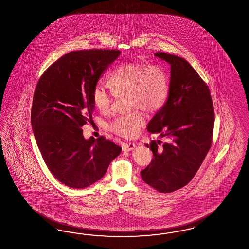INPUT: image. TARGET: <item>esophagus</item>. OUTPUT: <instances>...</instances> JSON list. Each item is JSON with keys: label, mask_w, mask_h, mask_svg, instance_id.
Segmentation results:
<instances>
[{"label": "esophagus", "mask_w": 249, "mask_h": 249, "mask_svg": "<svg viewBox=\"0 0 249 249\" xmlns=\"http://www.w3.org/2000/svg\"><path fill=\"white\" fill-rule=\"evenodd\" d=\"M135 147H136V145L130 142V143H127V144H124L122 146V150L123 151H131V150H133Z\"/></svg>", "instance_id": "esophagus-1"}]
</instances>
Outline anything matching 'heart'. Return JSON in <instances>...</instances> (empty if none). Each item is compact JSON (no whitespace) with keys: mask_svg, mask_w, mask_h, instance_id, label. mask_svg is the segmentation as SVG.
Segmentation results:
<instances>
[{"mask_svg":"<svg viewBox=\"0 0 249 249\" xmlns=\"http://www.w3.org/2000/svg\"><path fill=\"white\" fill-rule=\"evenodd\" d=\"M110 91L98 84L91 92L92 103L102 114H109L114 98L127 97V109L136 111L115 119L110 130L122 138L136 137L145 123L143 109L151 113L163 106L169 91V79L164 67L142 63H125L107 80Z\"/></svg>","mask_w":249,"mask_h":249,"instance_id":"heart-1","label":"heart"}]
</instances>
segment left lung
Instances as JSON below:
<instances>
[{
  "label": "left lung",
  "mask_w": 249,
  "mask_h": 249,
  "mask_svg": "<svg viewBox=\"0 0 249 249\" xmlns=\"http://www.w3.org/2000/svg\"><path fill=\"white\" fill-rule=\"evenodd\" d=\"M155 55L171 65L169 93L147 130L166 141L146 144L154 158L140 175L166 194L185 186L200 168L213 143L214 108L208 85L187 61L164 52Z\"/></svg>",
  "instance_id": "obj_1"
}]
</instances>
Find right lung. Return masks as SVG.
Returning <instances> with one entry per match:
<instances>
[{"label":"right lung","instance_id":"right-lung-1","mask_svg":"<svg viewBox=\"0 0 249 249\" xmlns=\"http://www.w3.org/2000/svg\"><path fill=\"white\" fill-rule=\"evenodd\" d=\"M120 54L118 49L72 51L37 82L31 108L33 133L51 174L70 188H85L102 179L122 151L103 136L85 140L82 129L93 123L94 86Z\"/></svg>","mask_w":249,"mask_h":249}]
</instances>
